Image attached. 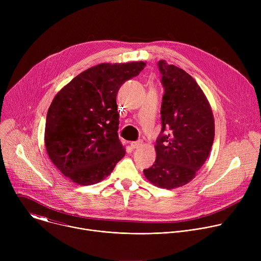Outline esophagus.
I'll return each mask as SVG.
<instances>
[{"label":"esophagus","instance_id":"esophagus-1","mask_svg":"<svg viewBox=\"0 0 261 261\" xmlns=\"http://www.w3.org/2000/svg\"><path fill=\"white\" fill-rule=\"evenodd\" d=\"M142 144V140H136V141H132L131 143H130V146H131V148H137V147H139L140 145Z\"/></svg>","mask_w":261,"mask_h":261}]
</instances>
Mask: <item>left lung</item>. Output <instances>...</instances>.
<instances>
[{"instance_id": "8db88e82", "label": "left lung", "mask_w": 261, "mask_h": 261, "mask_svg": "<svg viewBox=\"0 0 261 261\" xmlns=\"http://www.w3.org/2000/svg\"><path fill=\"white\" fill-rule=\"evenodd\" d=\"M164 95L162 129L156 140L155 163L143 170L157 187L174 189L188 184L208 157L215 137L210 103L193 77L182 69L158 62Z\"/></svg>"}]
</instances>
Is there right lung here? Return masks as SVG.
Instances as JSON below:
<instances>
[{
	"mask_svg": "<svg viewBox=\"0 0 261 261\" xmlns=\"http://www.w3.org/2000/svg\"><path fill=\"white\" fill-rule=\"evenodd\" d=\"M144 67L143 62L99 64L79 74L54 98L46 116V152L74 182L102 180L125 156L118 135L117 94Z\"/></svg>",
	"mask_w": 261,
	"mask_h": 261,
	"instance_id": "1",
	"label": "right lung"
}]
</instances>
